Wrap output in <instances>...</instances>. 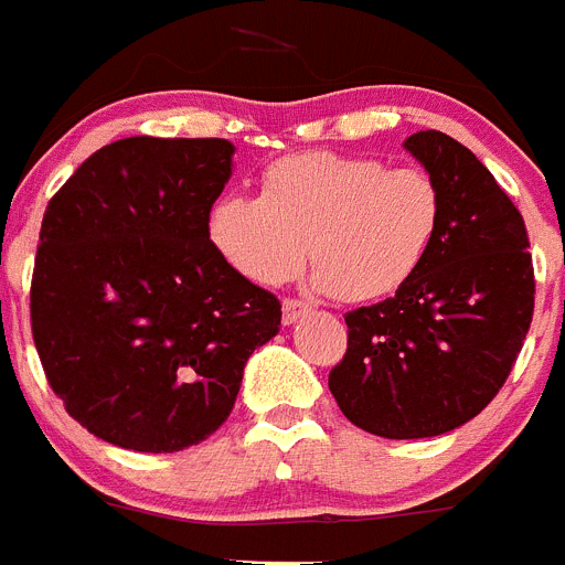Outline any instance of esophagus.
Instances as JSON below:
<instances>
[{
	"label": "esophagus",
	"mask_w": 565,
	"mask_h": 565,
	"mask_svg": "<svg viewBox=\"0 0 565 565\" xmlns=\"http://www.w3.org/2000/svg\"><path fill=\"white\" fill-rule=\"evenodd\" d=\"M308 310V305L299 302V299H286V302H282V324H297Z\"/></svg>",
	"instance_id": "esophagus-1"
}]
</instances>
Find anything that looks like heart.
Wrapping results in <instances>:
<instances>
[{"mask_svg":"<svg viewBox=\"0 0 565 565\" xmlns=\"http://www.w3.org/2000/svg\"><path fill=\"white\" fill-rule=\"evenodd\" d=\"M440 218L444 193L429 171L297 152L263 171L260 196L216 202L207 235L257 286H282L310 257L316 288L341 302H374L422 268Z\"/></svg>","mask_w":565,"mask_h":565,"instance_id":"obj_1","label":"heart"}]
</instances>
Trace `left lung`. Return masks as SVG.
<instances>
[{
	"label": "left lung",
	"instance_id": "1",
	"mask_svg": "<svg viewBox=\"0 0 565 565\" xmlns=\"http://www.w3.org/2000/svg\"><path fill=\"white\" fill-rule=\"evenodd\" d=\"M402 147L444 193L438 238L394 297L343 316L349 347L330 372L343 416L396 440L471 422L508 380L535 305L524 218L491 171L447 132Z\"/></svg>",
	"mask_w": 565,
	"mask_h": 565
}]
</instances>
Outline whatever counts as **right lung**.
<instances>
[{"mask_svg":"<svg viewBox=\"0 0 565 565\" xmlns=\"http://www.w3.org/2000/svg\"><path fill=\"white\" fill-rule=\"evenodd\" d=\"M224 138L113 141L52 196L30 316L68 416L113 447L180 452L227 422L279 299L207 235L233 177Z\"/></svg>","mask_w":565,"mask_h":565,"instance_id":"add662e5","label":"right lung"}]
</instances>
